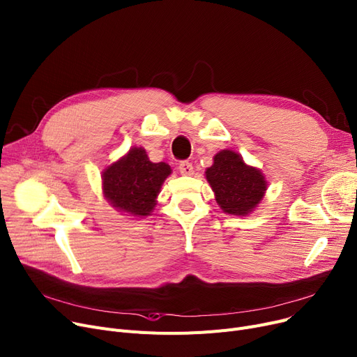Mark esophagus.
I'll use <instances>...</instances> for the list:
<instances>
[{
  "mask_svg": "<svg viewBox=\"0 0 357 357\" xmlns=\"http://www.w3.org/2000/svg\"><path fill=\"white\" fill-rule=\"evenodd\" d=\"M179 172H181L182 175H192V174H194V166H192V163L186 162V160L181 162V163H179Z\"/></svg>",
  "mask_w": 357,
  "mask_h": 357,
  "instance_id": "34e87169",
  "label": "esophagus"
}]
</instances>
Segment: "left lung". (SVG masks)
I'll return each mask as SVG.
<instances>
[{"instance_id": "left-lung-1", "label": "left lung", "mask_w": 357, "mask_h": 357, "mask_svg": "<svg viewBox=\"0 0 357 357\" xmlns=\"http://www.w3.org/2000/svg\"><path fill=\"white\" fill-rule=\"evenodd\" d=\"M213 165L205 171L215 201L222 213L246 217L264 199L268 181L256 166L248 165L241 155L224 149L213 158Z\"/></svg>"}]
</instances>
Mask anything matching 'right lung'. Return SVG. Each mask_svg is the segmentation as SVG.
Listing matches in <instances>:
<instances>
[{
    "instance_id": "1",
    "label": "right lung",
    "mask_w": 357,
    "mask_h": 357,
    "mask_svg": "<svg viewBox=\"0 0 357 357\" xmlns=\"http://www.w3.org/2000/svg\"><path fill=\"white\" fill-rule=\"evenodd\" d=\"M171 174L167 163L150 162L143 147H130L124 156L102 169V195L123 215H152L162 185Z\"/></svg>"
}]
</instances>
